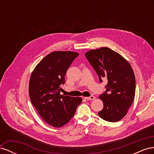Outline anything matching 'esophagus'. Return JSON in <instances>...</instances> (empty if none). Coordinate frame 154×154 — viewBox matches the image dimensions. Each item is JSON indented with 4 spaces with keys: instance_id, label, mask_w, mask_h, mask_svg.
<instances>
[{
    "instance_id": "34e87169",
    "label": "esophagus",
    "mask_w": 154,
    "mask_h": 154,
    "mask_svg": "<svg viewBox=\"0 0 154 154\" xmlns=\"http://www.w3.org/2000/svg\"><path fill=\"white\" fill-rule=\"evenodd\" d=\"M95 96H91L90 97H85V99L87 100H95Z\"/></svg>"
}]
</instances>
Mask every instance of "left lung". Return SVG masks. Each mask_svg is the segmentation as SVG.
<instances>
[{"instance_id": "obj_1", "label": "left lung", "mask_w": 154, "mask_h": 154, "mask_svg": "<svg viewBox=\"0 0 154 154\" xmlns=\"http://www.w3.org/2000/svg\"><path fill=\"white\" fill-rule=\"evenodd\" d=\"M85 57L98 76L100 82L106 79V91L100 95L103 108L100 117L116 122L127 114L134 99L136 78L130 63L122 55L108 48L88 51Z\"/></svg>"}]
</instances>
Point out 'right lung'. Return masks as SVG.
Segmentation results:
<instances>
[{"label":"right lung","mask_w":154,"mask_h":154,"mask_svg":"<svg viewBox=\"0 0 154 154\" xmlns=\"http://www.w3.org/2000/svg\"><path fill=\"white\" fill-rule=\"evenodd\" d=\"M78 55L71 51H54L42 60L31 74V103L45 122L54 127L67 124L82 101L80 97L60 94L67 69Z\"/></svg>","instance_id":"add662e5"}]
</instances>
